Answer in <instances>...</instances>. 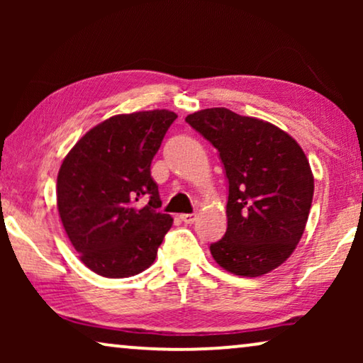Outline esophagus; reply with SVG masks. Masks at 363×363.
<instances>
[{
	"instance_id": "esophagus-1",
	"label": "esophagus",
	"mask_w": 363,
	"mask_h": 363,
	"mask_svg": "<svg viewBox=\"0 0 363 363\" xmlns=\"http://www.w3.org/2000/svg\"><path fill=\"white\" fill-rule=\"evenodd\" d=\"M180 220L186 225H193L196 221V213H183V215H180Z\"/></svg>"
}]
</instances>
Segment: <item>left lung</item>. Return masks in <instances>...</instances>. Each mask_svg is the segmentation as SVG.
Segmentation results:
<instances>
[{
    "instance_id": "8db88e82",
    "label": "left lung",
    "mask_w": 363,
    "mask_h": 363,
    "mask_svg": "<svg viewBox=\"0 0 363 363\" xmlns=\"http://www.w3.org/2000/svg\"><path fill=\"white\" fill-rule=\"evenodd\" d=\"M185 121L220 152L228 178L225 236L210 246L223 269L257 277L281 266L306 230L314 175L289 133L225 107Z\"/></svg>"
}]
</instances>
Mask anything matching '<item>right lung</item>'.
Returning a JSON list of instances; mask_svg holds the SVG:
<instances>
[{
  "label": "right lung",
  "instance_id": "1",
  "mask_svg": "<svg viewBox=\"0 0 363 363\" xmlns=\"http://www.w3.org/2000/svg\"><path fill=\"white\" fill-rule=\"evenodd\" d=\"M175 112L121 113L91 128L57 173V210L79 259L104 277H128L153 264L173 218L160 213L153 157ZM145 196L149 203H136Z\"/></svg>",
  "mask_w": 363,
  "mask_h": 363
}]
</instances>
